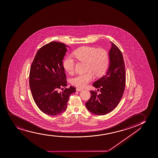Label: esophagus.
<instances>
[{"mask_svg": "<svg viewBox=\"0 0 158 158\" xmlns=\"http://www.w3.org/2000/svg\"><path fill=\"white\" fill-rule=\"evenodd\" d=\"M76 90L78 91V92H80V91L82 90V89H81V88H77Z\"/></svg>", "mask_w": 158, "mask_h": 158, "instance_id": "34e87169", "label": "esophagus"}]
</instances>
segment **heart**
<instances>
[{
    "mask_svg": "<svg viewBox=\"0 0 158 158\" xmlns=\"http://www.w3.org/2000/svg\"><path fill=\"white\" fill-rule=\"evenodd\" d=\"M73 54L77 60L86 63V70L88 71L84 74H78L72 78L71 82L74 86L85 87L93 79V73L96 76H100L107 69L109 55L104 49L83 46L75 50ZM63 65L66 72L72 74L74 71L76 62L71 55H68L65 58Z\"/></svg>",
    "mask_w": 158,
    "mask_h": 158,
    "instance_id": "obj_1",
    "label": "heart"
}]
</instances>
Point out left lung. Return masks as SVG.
<instances>
[{
    "label": "left lung",
    "mask_w": 158,
    "mask_h": 158,
    "mask_svg": "<svg viewBox=\"0 0 158 158\" xmlns=\"http://www.w3.org/2000/svg\"><path fill=\"white\" fill-rule=\"evenodd\" d=\"M110 65L106 74L93 83L100 93L91 90V96L86 103L88 111L98 115L111 112L117 107L123 97L126 84L125 62L121 51L111 42Z\"/></svg>",
    "instance_id": "obj_1"
}]
</instances>
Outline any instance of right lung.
Masks as SVG:
<instances>
[{
  "mask_svg": "<svg viewBox=\"0 0 158 158\" xmlns=\"http://www.w3.org/2000/svg\"><path fill=\"white\" fill-rule=\"evenodd\" d=\"M69 47L53 41L43 46L37 52L29 74L30 88L34 101L43 113L57 115L67 108L70 96L76 88H66V74L62 60ZM65 89L62 92L59 90Z\"/></svg>",
  "mask_w": 158,
  "mask_h": 158,
  "instance_id": "1",
  "label": "right lung"
}]
</instances>
